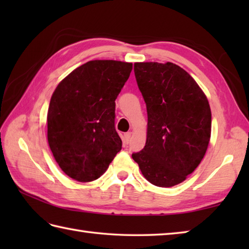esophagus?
<instances>
[{
	"label": "esophagus",
	"instance_id": "obj_1",
	"mask_svg": "<svg viewBox=\"0 0 249 249\" xmlns=\"http://www.w3.org/2000/svg\"><path fill=\"white\" fill-rule=\"evenodd\" d=\"M130 137H131V133H125L124 134V141L126 142V143H129Z\"/></svg>",
	"mask_w": 249,
	"mask_h": 249
}]
</instances>
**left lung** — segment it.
<instances>
[{
  "label": "left lung",
  "mask_w": 249,
  "mask_h": 249,
  "mask_svg": "<svg viewBox=\"0 0 249 249\" xmlns=\"http://www.w3.org/2000/svg\"><path fill=\"white\" fill-rule=\"evenodd\" d=\"M147 112L146 142L134 153L143 177L155 186L186 179L208 150L212 114L202 89L183 68L167 62L135 63Z\"/></svg>",
  "instance_id": "left-lung-1"
}]
</instances>
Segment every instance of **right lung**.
Wrapping results in <instances>:
<instances>
[{"mask_svg":"<svg viewBox=\"0 0 249 249\" xmlns=\"http://www.w3.org/2000/svg\"><path fill=\"white\" fill-rule=\"evenodd\" d=\"M131 63L95 60L79 66L51 96L47 123L54 160L78 182L97 179L122 149L115 130V99Z\"/></svg>","mask_w":249,"mask_h":249,"instance_id":"right-lung-1","label":"right lung"}]
</instances>
